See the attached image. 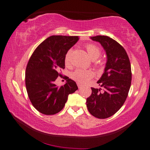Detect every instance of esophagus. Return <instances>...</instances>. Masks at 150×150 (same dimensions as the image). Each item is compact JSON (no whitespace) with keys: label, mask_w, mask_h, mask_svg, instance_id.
<instances>
[{"label":"esophagus","mask_w":150,"mask_h":150,"mask_svg":"<svg viewBox=\"0 0 150 150\" xmlns=\"http://www.w3.org/2000/svg\"><path fill=\"white\" fill-rule=\"evenodd\" d=\"M77 85H78V87H79V88H81V84H80L79 83H78V84H77Z\"/></svg>","instance_id":"1"}]
</instances>
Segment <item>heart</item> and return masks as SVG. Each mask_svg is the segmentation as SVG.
<instances>
[{"label": "heart", "instance_id": "1", "mask_svg": "<svg viewBox=\"0 0 150 150\" xmlns=\"http://www.w3.org/2000/svg\"><path fill=\"white\" fill-rule=\"evenodd\" d=\"M86 49L87 53L91 59L95 60L98 58L101 55V51L98 47L93 44L87 45L86 46ZM70 53L71 51L67 52L65 57V64L69 66L70 64ZM95 74L92 70H76L71 74V79L79 84H84L88 80L94 77Z\"/></svg>", "mask_w": 150, "mask_h": 150}]
</instances>
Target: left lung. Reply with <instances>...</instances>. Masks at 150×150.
<instances>
[{"label": "left lung", "mask_w": 150, "mask_h": 150, "mask_svg": "<svg viewBox=\"0 0 150 150\" xmlns=\"http://www.w3.org/2000/svg\"><path fill=\"white\" fill-rule=\"evenodd\" d=\"M105 50L107 62L104 72L97 81L101 88H91L86 107L97 118H109L120 109L126 101L131 84V67L125 49L107 36L91 37Z\"/></svg>", "instance_id": "left-lung-1"}]
</instances>
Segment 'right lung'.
<instances>
[{
	"label": "right lung",
	"instance_id": "right-lung-1",
	"mask_svg": "<svg viewBox=\"0 0 150 150\" xmlns=\"http://www.w3.org/2000/svg\"><path fill=\"white\" fill-rule=\"evenodd\" d=\"M79 40V36H51L37 47L28 63L25 86L29 99L39 112L53 115L64 108L68 97L78 89L76 83L68 77L60 87L55 84L65 68L67 52Z\"/></svg>",
	"mask_w": 150,
	"mask_h": 150
}]
</instances>
